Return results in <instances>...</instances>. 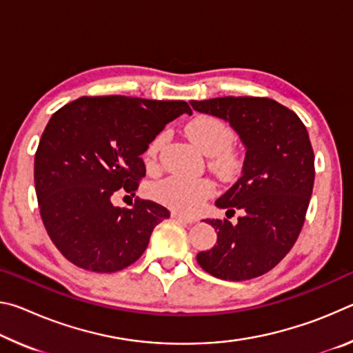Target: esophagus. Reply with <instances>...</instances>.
<instances>
[{
  "mask_svg": "<svg viewBox=\"0 0 353 353\" xmlns=\"http://www.w3.org/2000/svg\"><path fill=\"white\" fill-rule=\"evenodd\" d=\"M171 218L176 219V221H181V223H185V224H193V223H196L194 218L185 216V214L177 213V212H172V213H171Z\"/></svg>",
  "mask_w": 353,
  "mask_h": 353,
  "instance_id": "esophagus-1",
  "label": "esophagus"
}]
</instances>
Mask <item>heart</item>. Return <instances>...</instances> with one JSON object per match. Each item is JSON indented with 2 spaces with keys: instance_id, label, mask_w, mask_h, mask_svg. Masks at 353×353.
<instances>
[{
  "instance_id": "b5f03b06",
  "label": "heart",
  "mask_w": 353,
  "mask_h": 353,
  "mask_svg": "<svg viewBox=\"0 0 353 353\" xmlns=\"http://www.w3.org/2000/svg\"><path fill=\"white\" fill-rule=\"evenodd\" d=\"M187 135L202 152L218 155V165L221 168L230 170L234 166V159L227 151L234 145L235 134L223 119L214 117H198L187 126ZM163 140V135H157L146 148L145 162L148 168H154L157 163V155ZM214 193H216V185L210 179L171 176L152 187V196L159 202L172 210L188 214L198 212Z\"/></svg>"
}]
</instances>
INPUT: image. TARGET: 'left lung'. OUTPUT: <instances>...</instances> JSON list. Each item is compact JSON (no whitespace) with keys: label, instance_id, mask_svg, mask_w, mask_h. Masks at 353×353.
Instances as JSON below:
<instances>
[{"label":"left lung","instance_id":"1","mask_svg":"<svg viewBox=\"0 0 353 353\" xmlns=\"http://www.w3.org/2000/svg\"><path fill=\"white\" fill-rule=\"evenodd\" d=\"M194 110L230 123L246 145L243 176L216 201L235 214L207 219L216 246L198 263L213 277L241 282L263 276L294 246L305 221L314 183V152L305 124L288 107L259 97L191 101ZM229 218V216H227Z\"/></svg>","mask_w":353,"mask_h":353}]
</instances>
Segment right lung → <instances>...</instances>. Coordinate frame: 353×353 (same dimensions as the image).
I'll use <instances>...</instances> for the list:
<instances>
[{"label":"right lung","mask_w":353,"mask_h":353,"mask_svg":"<svg viewBox=\"0 0 353 353\" xmlns=\"http://www.w3.org/2000/svg\"><path fill=\"white\" fill-rule=\"evenodd\" d=\"M185 101L132 97H82L48 121L34 159L40 216L51 241L73 265L93 272H117L145 252L154 227L170 212L137 198L115 207L112 196H135L146 174L141 154Z\"/></svg>","instance_id":"1"}]
</instances>
